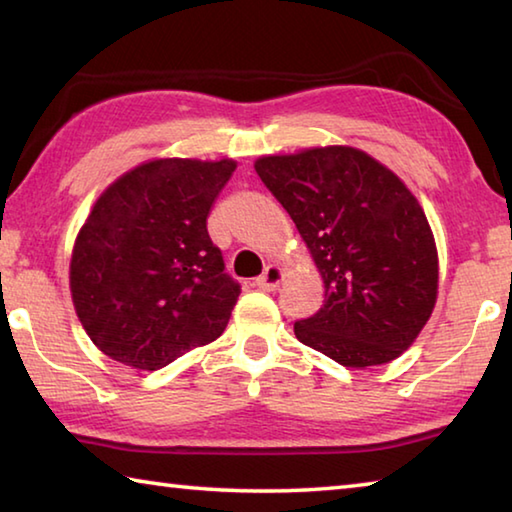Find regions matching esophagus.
Here are the masks:
<instances>
[{"instance_id": "obj_1", "label": "esophagus", "mask_w": 512, "mask_h": 512, "mask_svg": "<svg viewBox=\"0 0 512 512\" xmlns=\"http://www.w3.org/2000/svg\"><path fill=\"white\" fill-rule=\"evenodd\" d=\"M282 277H284V273H282L280 266H277V264H268V266L264 268V273L259 275L257 280H255V286L262 288V291H277V286H280Z\"/></svg>"}]
</instances>
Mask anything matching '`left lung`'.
Listing matches in <instances>:
<instances>
[{
    "mask_svg": "<svg viewBox=\"0 0 512 512\" xmlns=\"http://www.w3.org/2000/svg\"><path fill=\"white\" fill-rule=\"evenodd\" d=\"M259 179L291 215L324 280V304L295 322L306 347L345 367L401 356L430 320L439 257L414 194L369 154L331 145L262 156Z\"/></svg>",
    "mask_w": 512,
    "mask_h": 512,
    "instance_id": "left-lung-1",
    "label": "left lung"
}]
</instances>
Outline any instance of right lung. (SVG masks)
Wrapping results in <instances>:
<instances>
[{"label": "right lung", "mask_w": 512, "mask_h": 512, "mask_svg": "<svg viewBox=\"0 0 512 512\" xmlns=\"http://www.w3.org/2000/svg\"><path fill=\"white\" fill-rule=\"evenodd\" d=\"M235 161L159 159L102 192L71 257V295L105 356L161 369L224 333L241 293L208 215Z\"/></svg>", "instance_id": "obj_1"}]
</instances>
